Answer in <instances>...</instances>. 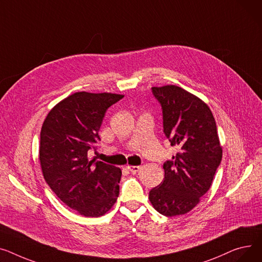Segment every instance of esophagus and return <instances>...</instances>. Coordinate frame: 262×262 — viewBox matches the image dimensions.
Returning <instances> with one entry per match:
<instances>
[{
	"mask_svg": "<svg viewBox=\"0 0 262 262\" xmlns=\"http://www.w3.org/2000/svg\"><path fill=\"white\" fill-rule=\"evenodd\" d=\"M129 170L132 172V173H137L140 170H142V166H132V165H128L127 167Z\"/></svg>",
	"mask_w": 262,
	"mask_h": 262,
	"instance_id": "obj_1",
	"label": "esophagus"
}]
</instances>
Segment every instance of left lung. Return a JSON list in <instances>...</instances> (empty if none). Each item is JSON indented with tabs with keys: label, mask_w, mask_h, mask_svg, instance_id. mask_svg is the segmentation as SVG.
Returning a JSON list of instances; mask_svg holds the SVG:
<instances>
[{
	"label": "left lung",
	"mask_w": 262,
	"mask_h": 262,
	"mask_svg": "<svg viewBox=\"0 0 262 262\" xmlns=\"http://www.w3.org/2000/svg\"><path fill=\"white\" fill-rule=\"evenodd\" d=\"M162 104L164 132L179 152L163 168L164 181L149 192V201L167 217L189 212L201 201L222 160V146L209 106L180 86H153Z\"/></svg>",
	"instance_id": "1"
}]
</instances>
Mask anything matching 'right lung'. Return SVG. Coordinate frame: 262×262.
I'll return each mask as SVG.
<instances>
[{
  "instance_id": "1",
  "label": "right lung",
  "mask_w": 262,
  "mask_h": 262,
  "mask_svg": "<svg viewBox=\"0 0 262 262\" xmlns=\"http://www.w3.org/2000/svg\"><path fill=\"white\" fill-rule=\"evenodd\" d=\"M124 95L76 92L58 102L44 119L39 161L44 180L70 208L84 217H100L115 204L121 169L95 159L104 113Z\"/></svg>"
}]
</instances>
